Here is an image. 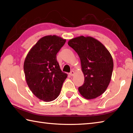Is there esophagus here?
<instances>
[{"instance_id":"1","label":"esophagus","mask_w":133,"mask_h":133,"mask_svg":"<svg viewBox=\"0 0 133 133\" xmlns=\"http://www.w3.org/2000/svg\"><path fill=\"white\" fill-rule=\"evenodd\" d=\"M74 74H75V72L73 71V70H72L70 73V75L71 76H73L74 75Z\"/></svg>"}]
</instances>
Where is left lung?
<instances>
[{
	"mask_svg": "<svg viewBox=\"0 0 133 133\" xmlns=\"http://www.w3.org/2000/svg\"><path fill=\"white\" fill-rule=\"evenodd\" d=\"M68 45L76 51L81 61L84 83L78 88L87 99L98 97L105 92L112 77L113 61L104 45L92 37L79 36L69 40Z\"/></svg>",
	"mask_w": 133,
	"mask_h": 133,
	"instance_id": "8db88e82",
	"label": "left lung"
}]
</instances>
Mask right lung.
<instances>
[{
    "mask_svg": "<svg viewBox=\"0 0 133 133\" xmlns=\"http://www.w3.org/2000/svg\"><path fill=\"white\" fill-rule=\"evenodd\" d=\"M66 41L57 35L45 36L33 46L25 59L26 84L34 95L45 102L57 98L67 77L56 60V54Z\"/></svg>",
    "mask_w": 133,
    "mask_h": 133,
    "instance_id": "obj_1",
    "label": "right lung"
}]
</instances>
